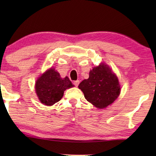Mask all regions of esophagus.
<instances>
[{"instance_id": "obj_1", "label": "esophagus", "mask_w": 156, "mask_h": 156, "mask_svg": "<svg viewBox=\"0 0 156 156\" xmlns=\"http://www.w3.org/2000/svg\"><path fill=\"white\" fill-rule=\"evenodd\" d=\"M79 84H80V81H79V80H76V81H74V86H75V87H78Z\"/></svg>"}]
</instances>
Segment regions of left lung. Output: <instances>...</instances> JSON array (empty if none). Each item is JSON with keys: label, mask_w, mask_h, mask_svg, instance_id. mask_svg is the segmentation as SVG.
<instances>
[{"label": "left lung", "mask_w": 156, "mask_h": 156, "mask_svg": "<svg viewBox=\"0 0 156 156\" xmlns=\"http://www.w3.org/2000/svg\"><path fill=\"white\" fill-rule=\"evenodd\" d=\"M87 101L98 108H106L120 94L118 77L107 65L101 63L89 72L87 80L79 84Z\"/></svg>", "instance_id": "1"}]
</instances>
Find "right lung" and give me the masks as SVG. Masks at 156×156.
Instances as JSON below:
<instances>
[{
  "label": "right lung",
  "mask_w": 156,
  "mask_h": 156,
  "mask_svg": "<svg viewBox=\"0 0 156 156\" xmlns=\"http://www.w3.org/2000/svg\"><path fill=\"white\" fill-rule=\"evenodd\" d=\"M73 87L67 76L61 78L58 72L54 68H50L36 81L35 91L42 104L52 106L62 98L66 89Z\"/></svg>",
  "instance_id": "obj_1"
}]
</instances>
